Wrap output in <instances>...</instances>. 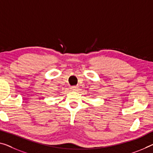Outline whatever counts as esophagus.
I'll return each instance as SVG.
<instances>
[{
  "instance_id": "34e87169",
  "label": "esophagus",
  "mask_w": 153,
  "mask_h": 153,
  "mask_svg": "<svg viewBox=\"0 0 153 153\" xmlns=\"http://www.w3.org/2000/svg\"><path fill=\"white\" fill-rule=\"evenodd\" d=\"M71 89H72V90H74V91H76V90H77V87H76V86H72Z\"/></svg>"
}]
</instances>
